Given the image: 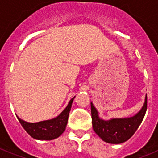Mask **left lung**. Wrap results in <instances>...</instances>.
Here are the masks:
<instances>
[{
  "instance_id": "obj_1",
  "label": "left lung",
  "mask_w": 158,
  "mask_h": 158,
  "mask_svg": "<svg viewBox=\"0 0 158 158\" xmlns=\"http://www.w3.org/2000/svg\"><path fill=\"white\" fill-rule=\"evenodd\" d=\"M147 96L142 109L134 116L128 118H115L104 120L99 118L98 112L91 102L93 128L97 135L106 143H122L132 137L142 122L147 110Z\"/></svg>"
}]
</instances>
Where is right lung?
Segmentation results:
<instances>
[{"instance_id":"right-lung-1","label":"right lung","mask_w":158,"mask_h":158,"mask_svg":"<svg viewBox=\"0 0 158 158\" xmlns=\"http://www.w3.org/2000/svg\"><path fill=\"white\" fill-rule=\"evenodd\" d=\"M74 98V97L69 102L66 107L57 117L52 120H43L37 123H28L21 120L18 116L17 118L26 132L33 139L38 140L55 139L60 136L65 130Z\"/></svg>"}]
</instances>
